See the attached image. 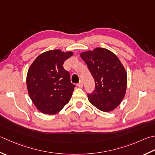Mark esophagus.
Returning a JSON list of instances; mask_svg holds the SVG:
<instances>
[{
	"instance_id": "esophagus-1",
	"label": "esophagus",
	"mask_w": 155,
	"mask_h": 155,
	"mask_svg": "<svg viewBox=\"0 0 155 155\" xmlns=\"http://www.w3.org/2000/svg\"><path fill=\"white\" fill-rule=\"evenodd\" d=\"M77 86H78V87H80V88H82V87H83V82H82V81H80L79 83H78L77 84Z\"/></svg>"
}]
</instances>
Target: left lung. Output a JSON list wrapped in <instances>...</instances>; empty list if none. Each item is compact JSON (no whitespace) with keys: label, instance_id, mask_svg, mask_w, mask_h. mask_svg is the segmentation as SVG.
Returning <instances> with one entry per match:
<instances>
[{"label":"left lung","instance_id":"obj_1","mask_svg":"<svg viewBox=\"0 0 155 155\" xmlns=\"http://www.w3.org/2000/svg\"><path fill=\"white\" fill-rule=\"evenodd\" d=\"M95 82L94 92L88 95L89 102L104 112L115 110L124 98L127 72L117 56L106 48H95L80 54Z\"/></svg>","mask_w":155,"mask_h":155}]
</instances>
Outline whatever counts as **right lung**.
<instances>
[{"instance_id": "1", "label": "right lung", "mask_w": 155, "mask_h": 155, "mask_svg": "<svg viewBox=\"0 0 155 155\" xmlns=\"http://www.w3.org/2000/svg\"><path fill=\"white\" fill-rule=\"evenodd\" d=\"M73 54L71 51L49 50L39 54L29 66L26 77L27 92L41 113H58L71 100L75 86L63 64Z\"/></svg>"}]
</instances>
